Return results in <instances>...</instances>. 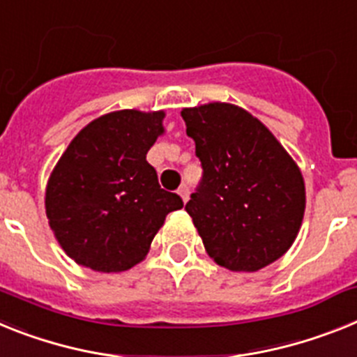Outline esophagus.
<instances>
[{
    "mask_svg": "<svg viewBox=\"0 0 357 357\" xmlns=\"http://www.w3.org/2000/svg\"><path fill=\"white\" fill-rule=\"evenodd\" d=\"M178 194H179V196H181V199L185 201V203H187V201H188V194H190V188H188L187 183H183L181 187H179Z\"/></svg>",
    "mask_w": 357,
    "mask_h": 357,
    "instance_id": "1",
    "label": "esophagus"
}]
</instances>
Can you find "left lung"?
<instances>
[{"instance_id":"8db88e82","label":"left lung","mask_w":357,"mask_h":357,"mask_svg":"<svg viewBox=\"0 0 357 357\" xmlns=\"http://www.w3.org/2000/svg\"><path fill=\"white\" fill-rule=\"evenodd\" d=\"M203 176L185 210L208 255L231 271L280 259L300 230L305 187L300 169L264 123L237 105L183 109Z\"/></svg>"}]
</instances>
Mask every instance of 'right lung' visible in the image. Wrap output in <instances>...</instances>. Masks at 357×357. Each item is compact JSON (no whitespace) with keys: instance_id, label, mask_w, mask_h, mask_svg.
<instances>
[{"instance_id":"1","label":"right lung","mask_w":357,"mask_h":357,"mask_svg":"<svg viewBox=\"0 0 357 357\" xmlns=\"http://www.w3.org/2000/svg\"><path fill=\"white\" fill-rule=\"evenodd\" d=\"M163 111H114L71 140L46 187V215L68 257L100 273L126 271L149 252L183 199L160 187L149 149Z\"/></svg>"}]
</instances>
